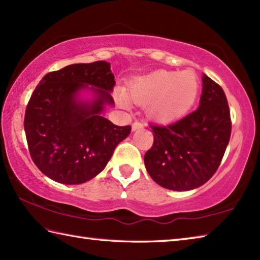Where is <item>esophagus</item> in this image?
<instances>
[{"label":"esophagus","mask_w":260,"mask_h":260,"mask_svg":"<svg viewBox=\"0 0 260 260\" xmlns=\"http://www.w3.org/2000/svg\"><path fill=\"white\" fill-rule=\"evenodd\" d=\"M142 126H144V124H142L140 121L136 120L135 122L132 123V130H137V129H139V128H142Z\"/></svg>","instance_id":"obj_1"}]
</instances>
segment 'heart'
Wrapping results in <instances>:
<instances>
[{"mask_svg":"<svg viewBox=\"0 0 260 260\" xmlns=\"http://www.w3.org/2000/svg\"><path fill=\"white\" fill-rule=\"evenodd\" d=\"M201 81L193 70L182 72L158 71L137 78L131 84V100L147 105V113L158 122L168 123L186 115L198 101ZM119 103L128 107L129 99L124 93L119 95Z\"/></svg>","mask_w":260,"mask_h":260,"instance_id":"1","label":"heart"}]
</instances>
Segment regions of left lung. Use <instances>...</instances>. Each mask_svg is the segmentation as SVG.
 <instances>
[{"mask_svg": "<svg viewBox=\"0 0 260 260\" xmlns=\"http://www.w3.org/2000/svg\"><path fill=\"white\" fill-rule=\"evenodd\" d=\"M200 107L168 125L150 124L153 144L145 153L150 177L160 186L189 190L206 183L219 168L231 136L224 91L204 75Z\"/></svg>", "mask_w": 260, "mask_h": 260, "instance_id": "left-lung-1", "label": "left lung"}]
</instances>
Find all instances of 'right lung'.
I'll list each match as a JSON object with an SVG mask.
<instances>
[{
  "mask_svg": "<svg viewBox=\"0 0 260 260\" xmlns=\"http://www.w3.org/2000/svg\"><path fill=\"white\" fill-rule=\"evenodd\" d=\"M114 84L110 63L99 60L50 72L37 85L25 109L24 131L34 162L52 181H89L129 136L130 125H115L101 115L104 104L114 103L110 94ZM88 85L97 100L78 104L76 93Z\"/></svg>",
  "mask_w": 260,
  "mask_h": 260,
  "instance_id": "1",
  "label": "right lung"
}]
</instances>
